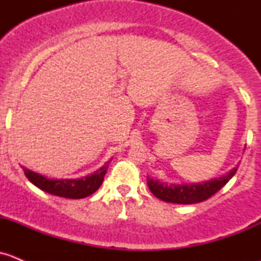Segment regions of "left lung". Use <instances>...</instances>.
<instances>
[{"label":"left lung","mask_w":261,"mask_h":261,"mask_svg":"<svg viewBox=\"0 0 261 261\" xmlns=\"http://www.w3.org/2000/svg\"><path fill=\"white\" fill-rule=\"evenodd\" d=\"M238 172V165L227 174L220 178L203 181V183L192 184H168L147 177V187L156 198L164 202L178 204H192L203 202L220 191Z\"/></svg>","instance_id":"obj_1"}]
</instances>
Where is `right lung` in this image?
I'll list each match as a JSON object with an SVG mask.
<instances>
[{"mask_svg": "<svg viewBox=\"0 0 261 261\" xmlns=\"http://www.w3.org/2000/svg\"><path fill=\"white\" fill-rule=\"evenodd\" d=\"M110 162H107L103 167L96 170L93 174L78 178V179H49V178L30 169H26V168H23V172H25L26 178L34 186H36L46 193L54 194L58 197H64V198L81 199L91 196L101 187Z\"/></svg>", "mask_w": 261, "mask_h": 261, "instance_id": "1", "label": "right lung"}]
</instances>
